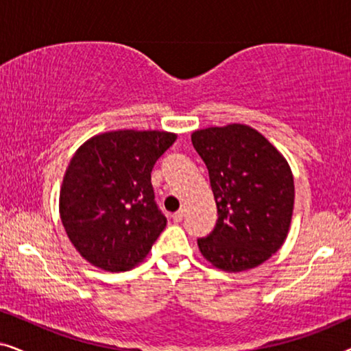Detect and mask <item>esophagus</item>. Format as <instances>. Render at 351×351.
Listing matches in <instances>:
<instances>
[{"instance_id": "1", "label": "esophagus", "mask_w": 351, "mask_h": 351, "mask_svg": "<svg viewBox=\"0 0 351 351\" xmlns=\"http://www.w3.org/2000/svg\"><path fill=\"white\" fill-rule=\"evenodd\" d=\"M172 219H174V222H182V219H184V209H179L177 213L172 214Z\"/></svg>"}]
</instances>
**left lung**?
I'll list each match as a JSON object with an SVG mask.
<instances>
[{
	"mask_svg": "<svg viewBox=\"0 0 351 351\" xmlns=\"http://www.w3.org/2000/svg\"><path fill=\"white\" fill-rule=\"evenodd\" d=\"M191 143L209 171L217 222L198 238L206 261L223 271H243L282 246L294 209V177L280 152L244 124L208 128Z\"/></svg>",
	"mask_w": 351,
	"mask_h": 351,
	"instance_id": "obj_1",
	"label": "left lung"
}]
</instances>
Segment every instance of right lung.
Wrapping results in <instances>:
<instances>
[{"label":"right lung","instance_id":"obj_1","mask_svg":"<svg viewBox=\"0 0 351 351\" xmlns=\"http://www.w3.org/2000/svg\"><path fill=\"white\" fill-rule=\"evenodd\" d=\"M176 137L165 131L105 132L71 158L60 189V219L76 251L94 267H136L165 230L152 169Z\"/></svg>","mask_w":351,"mask_h":351}]
</instances>
